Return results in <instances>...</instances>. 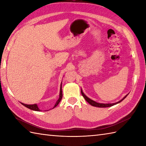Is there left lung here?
Here are the masks:
<instances>
[{"label": "left lung", "mask_w": 146, "mask_h": 146, "mask_svg": "<svg viewBox=\"0 0 146 146\" xmlns=\"http://www.w3.org/2000/svg\"><path fill=\"white\" fill-rule=\"evenodd\" d=\"M81 92H82V95L83 97H84V98L85 99V100L88 102V103H89L91 105H92V106H94V107H111L113 106V105H115V104H117L118 103H120V102H122L123 99H124L125 98H126L127 96V95L125 97L123 98V99H122L120 101L117 102V103H114V104H100V103H97V102H96L94 100H91V99H90L89 98H88L86 96L83 94L82 90H81Z\"/></svg>", "instance_id": "left-lung-1"}]
</instances>
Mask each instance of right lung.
I'll return each mask as SVG.
<instances>
[{"instance_id": "obj_1", "label": "right lung", "mask_w": 146, "mask_h": 146, "mask_svg": "<svg viewBox=\"0 0 146 146\" xmlns=\"http://www.w3.org/2000/svg\"><path fill=\"white\" fill-rule=\"evenodd\" d=\"M62 97H63V94H62V88H61V87H60V97L58 99V100L56 102V104L54 105V106L53 108L56 107L58 105V104L60 103ZM21 104H23L24 106H25L26 107L29 108L31 110H35V111H40L39 108H38V105L36 104H34V105H27V104H24L23 103H21Z\"/></svg>"}]
</instances>
